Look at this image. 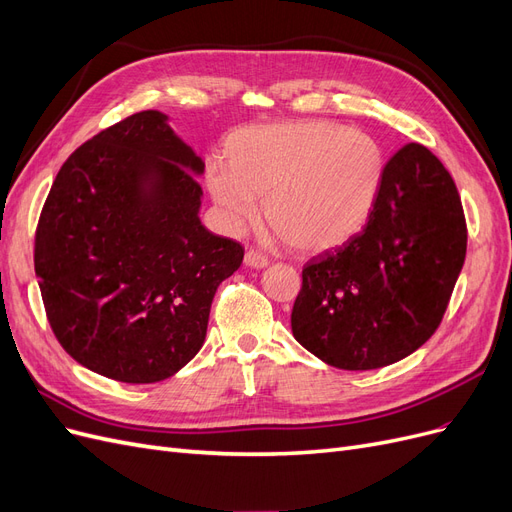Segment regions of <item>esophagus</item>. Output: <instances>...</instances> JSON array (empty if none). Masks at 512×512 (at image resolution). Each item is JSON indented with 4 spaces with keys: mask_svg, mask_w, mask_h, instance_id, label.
Returning a JSON list of instances; mask_svg holds the SVG:
<instances>
[{
    "mask_svg": "<svg viewBox=\"0 0 512 512\" xmlns=\"http://www.w3.org/2000/svg\"><path fill=\"white\" fill-rule=\"evenodd\" d=\"M243 262H245V267H252V269H265L269 265V260L262 256L260 252H254V250L245 252Z\"/></svg>",
    "mask_w": 512,
    "mask_h": 512,
    "instance_id": "1",
    "label": "esophagus"
}]
</instances>
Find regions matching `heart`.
I'll return each mask as SVG.
<instances>
[{
    "instance_id": "heart-1",
    "label": "heart",
    "mask_w": 512,
    "mask_h": 512,
    "mask_svg": "<svg viewBox=\"0 0 512 512\" xmlns=\"http://www.w3.org/2000/svg\"><path fill=\"white\" fill-rule=\"evenodd\" d=\"M384 170L374 136L309 119L230 132L224 162L207 166L205 183L230 230L254 222L256 198L265 196L269 226L292 250L316 254L344 245L367 224Z\"/></svg>"
}]
</instances>
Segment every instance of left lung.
Wrapping results in <instances>:
<instances>
[{
  "instance_id": "obj_1",
  "label": "left lung",
  "mask_w": 512,
  "mask_h": 512,
  "mask_svg": "<svg viewBox=\"0 0 512 512\" xmlns=\"http://www.w3.org/2000/svg\"><path fill=\"white\" fill-rule=\"evenodd\" d=\"M466 245L453 177L427 147H401L386 164L363 232L303 267L294 339L348 371L406 359L438 329Z\"/></svg>"
}]
</instances>
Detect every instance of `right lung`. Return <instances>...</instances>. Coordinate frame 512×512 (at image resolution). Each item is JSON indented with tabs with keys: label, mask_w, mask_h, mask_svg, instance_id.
<instances>
[{
	"label": "right lung",
	"mask_w": 512,
	"mask_h": 512,
	"mask_svg": "<svg viewBox=\"0 0 512 512\" xmlns=\"http://www.w3.org/2000/svg\"><path fill=\"white\" fill-rule=\"evenodd\" d=\"M205 162L143 111L59 168L36 230L46 318L76 363L128 384L166 380L203 348L218 286L243 247L198 218Z\"/></svg>",
	"instance_id": "1"
}]
</instances>
